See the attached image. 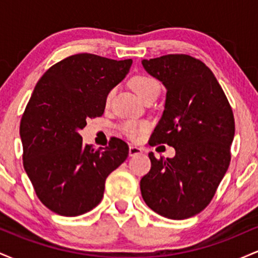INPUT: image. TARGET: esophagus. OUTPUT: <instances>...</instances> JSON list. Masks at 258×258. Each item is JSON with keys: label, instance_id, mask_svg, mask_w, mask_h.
<instances>
[{"label": "esophagus", "instance_id": "34e87169", "mask_svg": "<svg viewBox=\"0 0 258 258\" xmlns=\"http://www.w3.org/2000/svg\"><path fill=\"white\" fill-rule=\"evenodd\" d=\"M141 153H142V148H139L137 146H130V149H128L130 156L138 155V154H141Z\"/></svg>", "mask_w": 258, "mask_h": 258}]
</instances>
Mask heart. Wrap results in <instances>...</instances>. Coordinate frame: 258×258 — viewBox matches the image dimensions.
I'll use <instances>...</instances> for the list:
<instances>
[{"label":"heart","instance_id":"b5f03b06","mask_svg":"<svg viewBox=\"0 0 258 258\" xmlns=\"http://www.w3.org/2000/svg\"><path fill=\"white\" fill-rule=\"evenodd\" d=\"M130 85H131L132 90L138 94L139 98L147 100L150 97L155 96V94L160 93V84L156 81L155 79L150 78V76L147 75H137L133 76L130 81ZM114 90H111L108 93L105 98V103L106 105L110 103V100L114 96ZM148 122L146 121H135V120H128L125 121V122L121 123L120 130L123 135L127 136L128 138L131 139H137L139 136L142 135L143 132H146L148 130Z\"/></svg>","mask_w":258,"mask_h":258}]
</instances>
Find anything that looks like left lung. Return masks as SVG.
<instances>
[{"label": "left lung", "mask_w": 258, "mask_h": 258, "mask_svg": "<svg viewBox=\"0 0 258 258\" xmlns=\"http://www.w3.org/2000/svg\"><path fill=\"white\" fill-rule=\"evenodd\" d=\"M142 64L167 90L150 146L162 143L176 150L172 159L149 153L152 167L141 179L142 197L164 217H193L212 200L230 164L232 106L214 73L199 59L167 54Z\"/></svg>", "instance_id": "obj_1"}]
</instances>
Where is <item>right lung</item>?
Segmentation results:
<instances>
[{"mask_svg":"<svg viewBox=\"0 0 258 258\" xmlns=\"http://www.w3.org/2000/svg\"><path fill=\"white\" fill-rule=\"evenodd\" d=\"M131 65L132 59L79 53L52 65L35 86L20 121L23 165L38 199L55 214L91 211L103 199L106 177L127 159L122 139L96 150L79 131L102 116L106 96Z\"/></svg>","mask_w":258,"mask_h":258,"instance_id":"add662e5","label":"right lung"}]
</instances>
